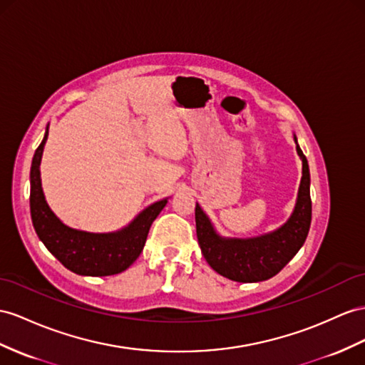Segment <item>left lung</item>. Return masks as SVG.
<instances>
[{
    "label": "left lung",
    "mask_w": 365,
    "mask_h": 365,
    "mask_svg": "<svg viewBox=\"0 0 365 365\" xmlns=\"http://www.w3.org/2000/svg\"><path fill=\"white\" fill-rule=\"evenodd\" d=\"M294 143L302 160L301 185L292 216L274 231L247 239L223 237L207 212L195 203V230L202 255L220 276L236 282H262L276 276L304 245L312 223L310 170L296 135Z\"/></svg>",
    "instance_id": "obj_1"
}]
</instances>
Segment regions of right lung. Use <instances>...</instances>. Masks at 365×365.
I'll use <instances>...</instances> for the list:
<instances>
[{
  "label": "right lung",
  "instance_id": "obj_1",
  "mask_svg": "<svg viewBox=\"0 0 365 365\" xmlns=\"http://www.w3.org/2000/svg\"><path fill=\"white\" fill-rule=\"evenodd\" d=\"M43 142L36 148L31 166V216L36 236L60 262L80 276H112L125 272L142 253L153 222L166 207L168 197L149 205L126 227L110 232H89L68 227L46 202L41 186Z\"/></svg>",
  "mask_w": 365,
  "mask_h": 365
}]
</instances>
